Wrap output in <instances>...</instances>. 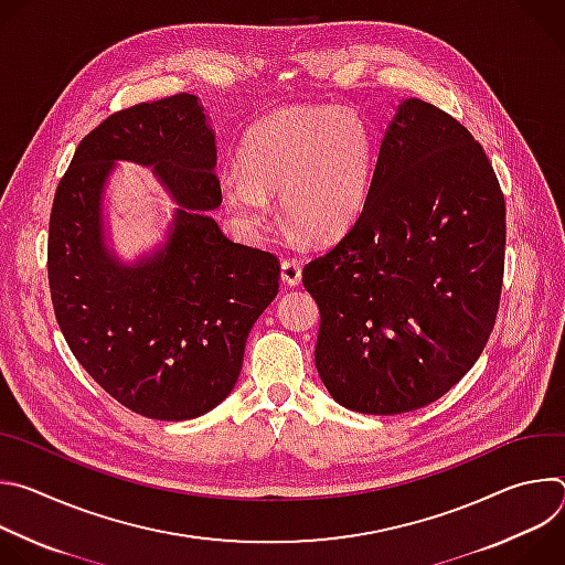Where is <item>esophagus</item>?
Here are the masks:
<instances>
[{
    "instance_id": "1",
    "label": "esophagus",
    "mask_w": 565,
    "mask_h": 565,
    "mask_svg": "<svg viewBox=\"0 0 565 565\" xmlns=\"http://www.w3.org/2000/svg\"><path fill=\"white\" fill-rule=\"evenodd\" d=\"M281 281L286 286H299V281H301V266H299L297 259L281 262Z\"/></svg>"
}]
</instances>
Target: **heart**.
Masks as SVG:
<instances>
[{"mask_svg": "<svg viewBox=\"0 0 565 565\" xmlns=\"http://www.w3.org/2000/svg\"><path fill=\"white\" fill-rule=\"evenodd\" d=\"M373 174L366 122L335 105L288 107L259 120L241 142L238 166L218 174L232 218L255 230L279 192L286 225L312 241H331L360 216Z\"/></svg>", "mask_w": 565, "mask_h": 565, "instance_id": "heart-1", "label": "heart"}]
</instances>
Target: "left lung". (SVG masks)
Segmentation results:
<instances>
[{
    "label": "left lung",
    "instance_id": "left-lung-1",
    "mask_svg": "<svg viewBox=\"0 0 565 565\" xmlns=\"http://www.w3.org/2000/svg\"><path fill=\"white\" fill-rule=\"evenodd\" d=\"M503 262L505 199L486 151L438 107L399 100L360 216L301 273L321 317L315 366L338 405L395 416L443 397L490 340Z\"/></svg>",
    "mask_w": 565,
    "mask_h": 565
}]
</instances>
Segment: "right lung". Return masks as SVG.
Masks as SVG:
<instances>
[{"mask_svg":"<svg viewBox=\"0 0 565 565\" xmlns=\"http://www.w3.org/2000/svg\"><path fill=\"white\" fill-rule=\"evenodd\" d=\"M118 162L152 173L178 207L164 238L134 260L108 223ZM216 134L201 100L179 94L109 116L77 145L49 223V286L60 331L85 371L127 409L199 418L232 393L246 340L279 290L270 253L230 241Z\"/></svg>","mask_w":565,"mask_h":565,"instance_id":"obj_1","label":"right lung"}]
</instances>
